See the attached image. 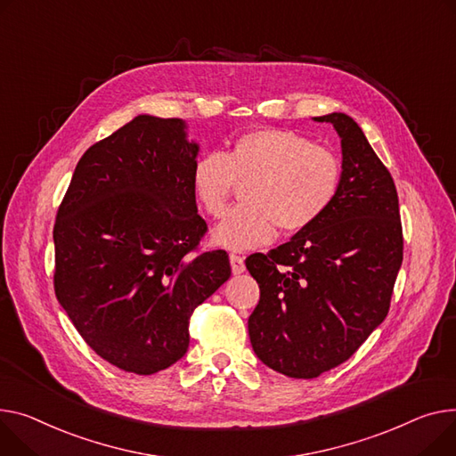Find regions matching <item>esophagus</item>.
I'll list each match as a JSON object with an SVG mask.
<instances>
[{"instance_id": "34e87169", "label": "esophagus", "mask_w": 456, "mask_h": 456, "mask_svg": "<svg viewBox=\"0 0 456 456\" xmlns=\"http://www.w3.org/2000/svg\"><path fill=\"white\" fill-rule=\"evenodd\" d=\"M231 260V269H232V275H241V273L246 271V264H244V258L238 256V255H231L229 256Z\"/></svg>"}]
</instances>
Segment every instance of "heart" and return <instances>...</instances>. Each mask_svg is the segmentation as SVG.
<instances>
[{"instance_id": "obj_1", "label": "heart", "mask_w": 456, "mask_h": 456, "mask_svg": "<svg viewBox=\"0 0 456 456\" xmlns=\"http://www.w3.org/2000/svg\"><path fill=\"white\" fill-rule=\"evenodd\" d=\"M341 163L331 150L298 134L260 128L232 141L225 154L201 156L191 174L198 205L222 218L236 185L241 203L212 231V241L231 251L267 246L277 227L284 234L315 224L341 187Z\"/></svg>"}]
</instances>
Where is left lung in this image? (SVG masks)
<instances>
[{
  "label": "left lung",
  "instance_id": "obj_1",
  "mask_svg": "<svg viewBox=\"0 0 456 456\" xmlns=\"http://www.w3.org/2000/svg\"><path fill=\"white\" fill-rule=\"evenodd\" d=\"M341 139V187L324 215L267 255L248 256L260 300L249 315L256 357L288 378L341 365L388 314L403 260L398 192L346 113L314 117Z\"/></svg>",
  "mask_w": 456,
  "mask_h": 456
}]
</instances>
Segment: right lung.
Returning a JSON list of instances; mask_svg holds the SVG:
<instances>
[{"label":"right lung","mask_w":456,"mask_h":456,"mask_svg":"<svg viewBox=\"0 0 456 456\" xmlns=\"http://www.w3.org/2000/svg\"><path fill=\"white\" fill-rule=\"evenodd\" d=\"M183 118L137 115L86 150L58 208L54 293L82 339L120 370L150 376L187 354L189 319L229 277L191 174Z\"/></svg>","instance_id":"1"}]
</instances>
